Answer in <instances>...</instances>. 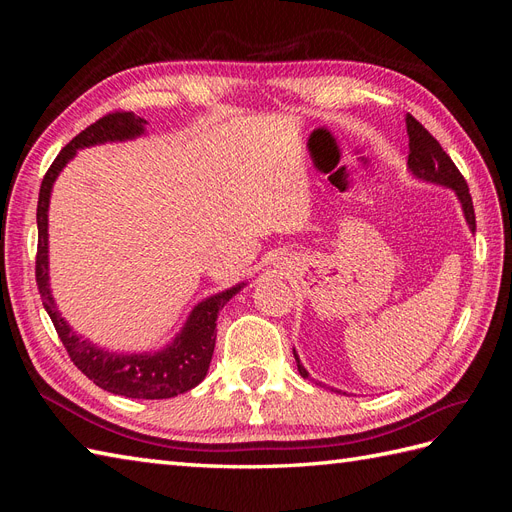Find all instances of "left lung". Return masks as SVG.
<instances>
[{
    "instance_id": "1",
    "label": "left lung",
    "mask_w": 512,
    "mask_h": 512,
    "mask_svg": "<svg viewBox=\"0 0 512 512\" xmlns=\"http://www.w3.org/2000/svg\"><path fill=\"white\" fill-rule=\"evenodd\" d=\"M406 130L410 138V153H408V164L412 168V173L416 177H421L431 183H440L446 185V188H453L461 200L463 213H466V220L470 224V230L476 232V215H474V205H472V196L468 190V183L459 173V168L451 160V156L442 149V145L429 134V130L423 126L421 121H416L412 115L406 117ZM294 359H297L299 374L307 378L309 374L305 367L301 365L297 352H294Z\"/></svg>"
}]
</instances>
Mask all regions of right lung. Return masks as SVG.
<instances>
[{"instance_id":"right-lung-1","label":"right lung","mask_w":512,"mask_h":512,"mask_svg":"<svg viewBox=\"0 0 512 512\" xmlns=\"http://www.w3.org/2000/svg\"><path fill=\"white\" fill-rule=\"evenodd\" d=\"M145 119L134 115L132 111H113L91 123L81 134H76L72 141L59 151L51 168L40 185L38 196V252H36V284L42 297L46 314L51 316L53 327L61 339V344L68 350L72 363L100 389L132 397V399H168L194 389L203 382L215 348V320L220 309L237 294V288L215 294V297L203 301L194 307L188 322H185L179 337L166 350L158 354H113L96 348L87 339L76 337L66 320L59 316L55 301L49 290V196L53 181L59 170L68 164L76 149L98 145L106 141H126L143 132Z\"/></svg>"}]
</instances>
